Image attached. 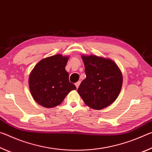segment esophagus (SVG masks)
Masks as SVG:
<instances>
[{"label":"esophagus","mask_w":152,"mask_h":152,"mask_svg":"<svg viewBox=\"0 0 152 152\" xmlns=\"http://www.w3.org/2000/svg\"><path fill=\"white\" fill-rule=\"evenodd\" d=\"M80 81H78V82H77L76 83H75V85H76L77 88H78V86H80Z\"/></svg>","instance_id":"34e87169"}]
</instances>
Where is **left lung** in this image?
I'll use <instances>...</instances> for the list:
<instances>
[{
	"label": "left lung",
	"instance_id": "obj_1",
	"mask_svg": "<svg viewBox=\"0 0 152 152\" xmlns=\"http://www.w3.org/2000/svg\"><path fill=\"white\" fill-rule=\"evenodd\" d=\"M86 78L78 88L84 103L101 110L111 104L119 96L123 84L121 72L113 60L96 56H82Z\"/></svg>",
	"mask_w": 152,
	"mask_h": 152
}]
</instances>
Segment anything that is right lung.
<instances>
[{"label":"right lung","mask_w":152,"mask_h":152,"mask_svg":"<svg viewBox=\"0 0 152 152\" xmlns=\"http://www.w3.org/2000/svg\"><path fill=\"white\" fill-rule=\"evenodd\" d=\"M68 56L60 54L46 58L39 61L31 71L29 86L33 99L46 108L60 104L69 92L76 87L69 81L65 67Z\"/></svg>","instance_id":"1"}]
</instances>
